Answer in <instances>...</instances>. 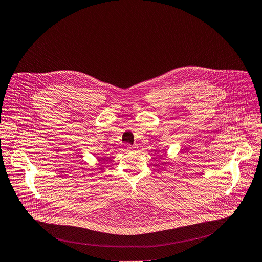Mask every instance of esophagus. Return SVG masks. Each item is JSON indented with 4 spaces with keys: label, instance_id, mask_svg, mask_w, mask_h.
<instances>
[{
    "label": "esophagus",
    "instance_id": "esophagus-1",
    "mask_svg": "<svg viewBox=\"0 0 262 262\" xmlns=\"http://www.w3.org/2000/svg\"><path fill=\"white\" fill-rule=\"evenodd\" d=\"M137 149V147L136 146H126V148H125V150L127 151V152H132V151H135Z\"/></svg>",
    "mask_w": 262,
    "mask_h": 262
}]
</instances>
